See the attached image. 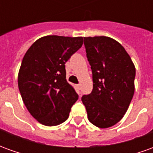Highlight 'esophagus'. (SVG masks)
Returning <instances> with one entry per match:
<instances>
[{"label":"esophagus","mask_w":153,"mask_h":153,"mask_svg":"<svg viewBox=\"0 0 153 153\" xmlns=\"http://www.w3.org/2000/svg\"><path fill=\"white\" fill-rule=\"evenodd\" d=\"M76 88L78 90H80V88H81V87H80V84H77Z\"/></svg>","instance_id":"1"}]
</instances>
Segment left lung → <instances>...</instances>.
<instances>
[{"label": "left lung", "mask_w": 153, "mask_h": 153, "mask_svg": "<svg viewBox=\"0 0 153 153\" xmlns=\"http://www.w3.org/2000/svg\"><path fill=\"white\" fill-rule=\"evenodd\" d=\"M83 38L93 88L90 94L82 97V102L93 125L109 128L123 118L131 102L134 93V65L121 44L113 38Z\"/></svg>", "instance_id": "left-lung-1"}]
</instances>
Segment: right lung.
Wrapping results in <instances>:
<instances>
[{
	"label": "right lung",
	"mask_w": 153,
	"mask_h": 153,
	"mask_svg": "<svg viewBox=\"0 0 153 153\" xmlns=\"http://www.w3.org/2000/svg\"><path fill=\"white\" fill-rule=\"evenodd\" d=\"M83 37L49 35L28 48L18 74L25 106L42 125L55 126L66 120L79 96L66 80L65 64L82 47Z\"/></svg>",
	"instance_id": "1"
}]
</instances>
